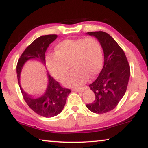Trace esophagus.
<instances>
[{"instance_id":"34e87169","label":"esophagus","mask_w":148,"mask_h":148,"mask_svg":"<svg viewBox=\"0 0 148 148\" xmlns=\"http://www.w3.org/2000/svg\"><path fill=\"white\" fill-rule=\"evenodd\" d=\"M85 88H86L85 87L74 88V90H74V91H76V92H82L84 91Z\"/></svg>"}]
</instances>
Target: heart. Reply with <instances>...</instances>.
<instances>
[{"instance_id":"b5f03b06","label":"heart","mask_w":148,"mask_h":148,"mask_svg":"<svg viewBox=\"0 0 148 148\" xmlns=\"http://www.w3.org/2000/svg\"><path fill=\"white\" fill-rule=\"evenodd\" d=\"M103 55L98 40L93 37L65 40L56 47L55 55L49 56L47 64L49 72L57 79H62L71 62L73 69L64 77V85L69 87L81 86L88 76L92 77L101 69Z\"/></svg>"}]
</instances>
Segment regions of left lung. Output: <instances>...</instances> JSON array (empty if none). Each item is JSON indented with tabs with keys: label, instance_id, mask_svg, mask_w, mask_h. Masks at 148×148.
I'll return each instance as SVG.
<instances>
[{
	"label": "left lung",
	"instance_id": "8db88e82",
	"mask_svg": "<svg viewBox=\"0 0 148 148\" xmlns=\"http://www.w3.org/2000/svg\"><path fill=\"white\" fill-rule=\"evenodd\" d=\"M86 34L96 37L103 51V68L95 81L89 85L95 99L86 105L90 111L101 114L114 109L125 95L130 77V67L125 52L111 35L103 31Z\"/></svg>",
	"mask_w": 148,
	"mask_h": 148
}]
</instances>
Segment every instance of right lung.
<instances>
[{"instance_id": "add662e5", "label": "right lung", "mask_w": 148, "mask_h": 148, "mask_svg": "<svg viewBox=\"0 0 148 148\" xmlns=\"http://www.w3.org/2000/svg\"><path fill=\"white\" fill-rule=\"evenodd\" d=\"M56 38V35H42L37 38L25 49L16 65L18 82L23 99L34 112L45 118H52L62 111L71 90L61 87L59 83L47 72L48 84L45 93L39 97L28 94L21 88L20 76L23 65L28 60H35L45 65V53L50 44Z\"/></svg>"}]
</instances>
